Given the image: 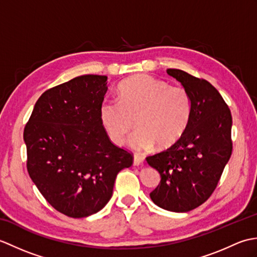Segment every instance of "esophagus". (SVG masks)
Here are the masks:
<instances>
[{
    "label": "esophagus",
    "mask_w": 257,
    "mask_h": 257,
    "mask_svg": "<svg viewBox=\"0 0 257 257\" xmlns=\"http://www.w3.org/2000/svg\"><path fill=\"white\" fill-rule=\"evenodd\" d=\"M144 161H145V159H144V157H143V156H140V155H135V157H134V165H135V166H140V165H143Z\"/></svg>",
    "instance_id": "esophagus-1"
}]
</instances>
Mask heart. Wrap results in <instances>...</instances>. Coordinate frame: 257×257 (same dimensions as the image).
<instances>
[{
    "mask_svg": "<svg viewBox=\"0 0 257 257\" xmlns=\"http://www.w3.org/2000/svg\"><path fill=\"white\" fill-rule=\"evenodd\" d=\"M117 99L101 102L99 114L113 144L121 146L134 129L130 145L150 150L168 148L182 137L192 116V97L183 86L150 75H136L118 86Z\"/></svg>",
    "mask_w": 257,
    "mask_h": 257,
    "instance_id": "1",
    "label": "heart"
}]
</instances>
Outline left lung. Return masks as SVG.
<instances>
[{
    "label": "left lung",
    "instance_id": "8db88e82",
    "mask_svg": "<svg viewBox=\"0 0 257 257\" xmlns=\"http://www.w3.org/2000/svg\"><path fill=\"white\" fill-rule=\"evenodd\" d=\"M167 73L192 97V116L183 136L170 148L146 158L161 176L150 193L154 203L172 212H188L214 192L232 155V114L209 81L181 69Z\"/></svg>",
    "mask_w": 257,
    "mask_h": 257
}]
</instances>
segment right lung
Segmentation results:
<instances>
[{
  "label": "right lung",
  "mask_w": 257,
  "mask_h": 257,
  "mask_svg": "<svg viewBox=\"0 0 257 257\" xmlns=\"http://www.w3.org/2000/svg\"><path fill=\"white\" fill-rule=\"evenodd\" d=\"M107 76L84 75L47 89L24 128L26 168L54 209L69 217L100 211L114 180L133 166L132 152L113 145L100 120Z\"/></svg>",
  "instance_id": "1"
}]
</instances>
